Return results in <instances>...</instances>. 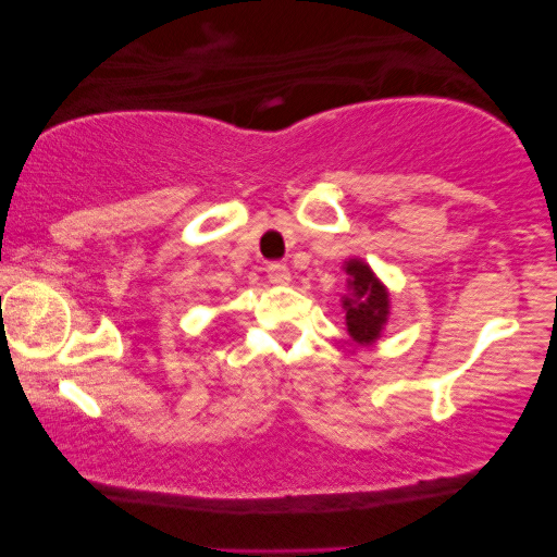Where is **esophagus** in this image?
Returning a JSON list of instances; mask_svg holds the SVG:
<instances>
[{
  "label": "esophagus",
  "instance_id": "1",
  "mask_svg": "<svg viewBox=\"0 0 557 557\" xmlns=\"http://www.w3.org/2000/svg\"><path fill=\"white\" fill-rule=\"evenodd\" d=\"M265 271H269L271 284H276V286H286L288 281H292V271H288L284 263H271Z\"/></svg>",
  "mask_w": 557,
  "mask_h": 557
}]
</instances>
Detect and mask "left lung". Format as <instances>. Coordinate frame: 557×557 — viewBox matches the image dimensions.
I'll list each match as a JSON object with an SVG mask.
<instances>
[{"mask_svg": "<svg viewBox=\"0 0 557 557\" xmlns=\"http://www.w3.org/2000/svg\"><path fill=\"white\" fill-rule=\"evenodd\" d=\"M345 271L349 276V294L342 301V307L347 311V332L357 345H372L387 324V317H391V296L370 265L360 258H349Z\"/></svg>", "mask_w": 557, "mask_h": 557, "instance_id": "left-lung-1", "label": "left lung"}]
</instances>
